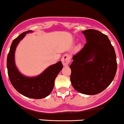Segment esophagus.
<instances>
[{
	"mask_svg": "<svg viewBox=\"0 0 124 124\" xmlns=\"http://www.w3.org/2000/svg\"><path fill=\"white\" fill-rule=\"evenodd\" d=\"M70 56L69 54H64L62 58V62L64 66H67L70 62Z\"/></svg>",
	"mask_w": 124,
	"mask_h": 124,
	"instance_id": "esophagus-1",
	"label": "esophagus"
}]
</instances>
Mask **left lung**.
Masks as SVG:
<instances>
[{"mask_svg": "<svg viewBox=\"0 0 124 124\" xmlns=\"http://www.w3.org/2000/svg\"><path fill=\"white\" fill-rule=\"evenodd\" d=\"M82 33L87 43L72 57L71 83L78 92L95 95L107 88L114 78L117 69L116 54L107 35L94 29Z\"/></svg>", "mask_w": 124, "mask_h": 124, "instance_id": "obj_1", "label": "left lung"}]
</instances>
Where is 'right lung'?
Segmentation results:
<instances>
[{
  "instance_id": "1",
  "label": "right lung",
  "mask_w": 124,
  "mask_h": 124,
  "mask_svg": "<svg viewBox=\"0 0 124 124\" xmlns=\"http://www.w3.org/2000/svg\"><path fill=\"white\" fill-rule=\"evenodd\" d=\"M32 32V30L23 32L12 41L7 58V68L10 81L16 91L28 98L41 99L51 93L55 78L63 66L60 61L48 67L43 73L36 77H27L19 71L15 64V51L18 44L26 34Z\"/></svg>"
}]
</instances>
